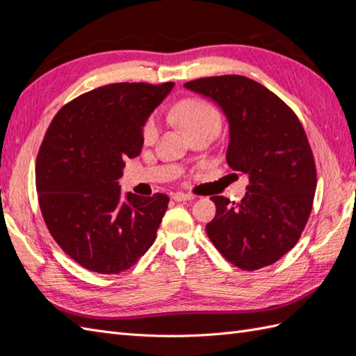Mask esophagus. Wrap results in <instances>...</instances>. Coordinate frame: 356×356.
Listing matches in <instances>:
<instances>
[{
  "label": "esophagus",
  "mask_w": 356,
  "mask_h": 356,
  "mask_svg": "<svg viewBox=\"0 0 356 356\" xmlns=\"http://www.w3.org/2000/svg\"><path fill=\"white\" fill-rule=\"evenodd\" d=\"M193 199H195V196L187 195V193H177V195L174 196L175 202H187V200H193Z\"/></svg>",
  "instance_id": "esophagus-1"
}]
</instances>
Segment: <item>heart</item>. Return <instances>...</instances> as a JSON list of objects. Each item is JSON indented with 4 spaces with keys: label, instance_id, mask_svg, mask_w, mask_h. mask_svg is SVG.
I'll list each match as a JSON object with an SVG mask.
<instances>
[{
    "label": "heart",
    "instance_id": "1",
    "mask_svg": "<svg viewBox=\"0 0 356 356\" xmlns=\"http://www.w3.org/2000/svg\"><path fill=\"white\" fill-rule=\"evenodd\" d=\"M174 120L191 136L200 132H218L221 114L217 106L202 98H186L172 108ZM159 123L154 115H149L143 124L141 138L144 144H152L157 138Z\"/></svg>",
    "mask_w": 356,
    "mask_h": 356
}]
</instances>
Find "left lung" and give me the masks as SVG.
I'll return each instance as SVG.
<instances>
[{
    "label": "left lung",
    "mask_w": 356,
    "mask_h": 356,
    "mask_svg": "<svg viewBox=\"0 0 356 356\" xmlns=\"http://www.w3.org/2000/svg\"><path fill=\"white\" fill-rule=\"evenodd\" d=\"M186 88L217 102L230 123L229 166L250 177L241 202L212 196L207 225L213 246L242 270H258L298 242L314 204L316 166L303 124L276 96L243 75L187 81Z\"/></svg>",
    "instance_id": "1"
}]
</instances>
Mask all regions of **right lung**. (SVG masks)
<instances>
[{"instance_id": "obj_1", "label": "right lung", "mask_w": 356, "mask_h": 356, "mask_svg": "<svg viewBox=\"0 0 356 356\" xmlns=\"http://www.w3.org/2000/svg\"><path fill=\"white\" fill-rule=\"evenodd\" d=\"M174 83H113L86 92L53 117L38 149L35 186L51 238L90 272L118 275L156 241L169 197L127 193L117 179L139 156L143 124Z\"/></svg>"}]
</instances>
